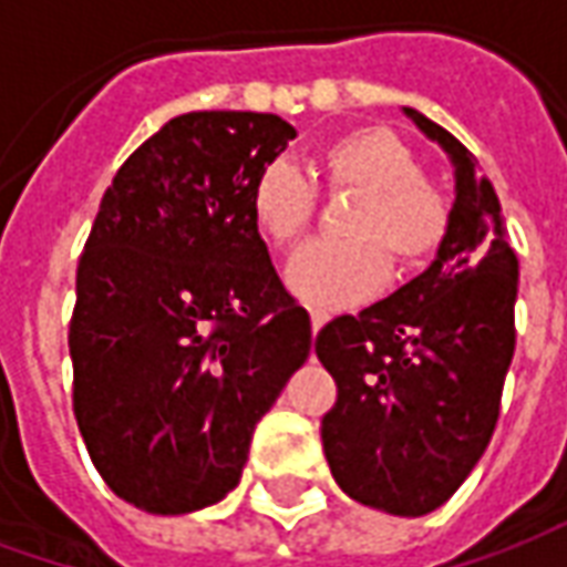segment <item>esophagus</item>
Listing matches in <instances>:
<instances>
[{"label":"esophagus","mask_w":567,"mask_h":567,"mask_svg":"<svg viewBox=\"0 0 567 567\" xmlns=\"http://www.w3.org/2000/svg\"><path fill=\"white\" fill-rule=\"evenodd\" d=\"M328 319H331V316H328L324 309H312V331H321V328L328 324Z\"/></svg>","instance_id":"1"}]
</instances>
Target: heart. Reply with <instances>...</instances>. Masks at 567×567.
<instances>
[{"instance_id": "1", "label": "heart", "mask_w": 567, "mask_h": 567, "mask_svg": "<svg viewBox=\"0 0 567 567\" xmlns=\"http://www.w3.org/2000/svg\"><path fill=\"white\" fill-rule=\"evenodd\" d=\"M328 190L358 194L346 243H309L285 267V282L303 303L349 307L377 295L398 267L425 264L446 239L450 203L422 178V163L404 140L382 127L346 133L316 161ZM319 209L307 175L288 163L264 166L251 185V218L272 246H295Z\"/></svg>"}]
</instances>
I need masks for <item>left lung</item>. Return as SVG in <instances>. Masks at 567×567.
Returning <instances> with one entry per match:
<instances>
[{
  "label": "left lung",
  "instance_id": "obj_1",
  "mask_svg": "<svg viewBox=\"0 0 567 567\" xmlns=\"http://www.w3.org/2000/svg\"><path fill=\"white\" fill-rule=\"evenodd\" d=\"M404 115L455 166L450 230L416 279L328 321L316 355L337 382L321 419L337 486L373 511L425 516L467 480L498 422L519 260L474 154L416 109Z\"/></svg>",
  "mask_w": 567,
  "mask_h": 567
}]
</instances>
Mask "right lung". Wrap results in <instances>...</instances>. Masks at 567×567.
I'll return each instance as SVG.
<instances>
[{
  "mask_svg": "<svg viewBox=\"0 0 567 567\" xmlns=\"http://www.w3.org/2000/svg\"><path fill=\"white\" fill-rule=\"evenodd\" d=\"M297 130L187 112L103 194L75 276V419L117 498L161 516L236 488L260 416L312 346L251 218V185Z\"/></svg>",
  "mask_w": 567,
  "mask_h": 567,
  "instance_id": "1",
  "label": "right lung"
}]
</instances>
